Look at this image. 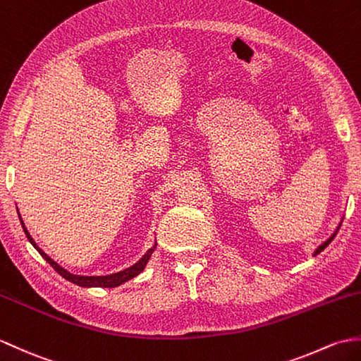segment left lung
<instances>
[{
    "label": "left lung",
    "mask_w": 361,
    "mask_h": 361,
    "mask_svg": "<svg viewBox=\"0 0 361 361\" xmlns=\"http://www.w3.org/2000/svg\"><path fill=\"white\" fill-rule=\"evenodd\" d=\"M340 226H341V221H340V224L337 226V229H335V232L332 233V235H331V237H329L328 240H326L324 243H322V245H320V246H318V247L315 249V252L312 254L314 257H315V255H318V254H320V252H322V250H324L326 247H328V246H329V243H331V241L334 240V237H335V235H337V232H338V229H340Z\"/></svg>",
    "instance_id": "obj_1"
}]
</instances>
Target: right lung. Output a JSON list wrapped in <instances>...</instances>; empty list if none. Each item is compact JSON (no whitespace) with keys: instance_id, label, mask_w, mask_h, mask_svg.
<instances>
[{"instance_id":"add662e5","label":"right lung","mask_w":361,"mask_h":361,"mask_svg":"<svg viewBox=\"0 0 361 361\" xmlns=\"http://www.w3.org/2000/svg\"><path fill=\"white\" fill-rule=\"evenodd\" d=\"M16 211H18V207H16ZM18 216H20V221H21L24 233H26V237H27V240L30 241V245L38 250L39 255L43 257V258L46 259V262H47L50 266H52L58 274H60V275L63 276V279L69 280L71 283L77 284V286H81V288H116V286H120V284H123V283H126V281L135 279L137 275H140L142 271H145V267H146V264H147V262H149V258L152 257L154 250H155V247H157V241H155L154 246L150 247V249L147 250V252H146L145 255H142L135 264L128 267V269H124V271L115 272V274H111V275H90V276H87V275H75V274H71L69 271H66L64 267H61L58 263H55L54 259L50 258V257L44 252L43 249L38 247L35 240H33L32 235L29 233V231H27V228H26V224H24V221H23V219H21V215H20V211H18Z\"/></svg>"}]
</instances>
